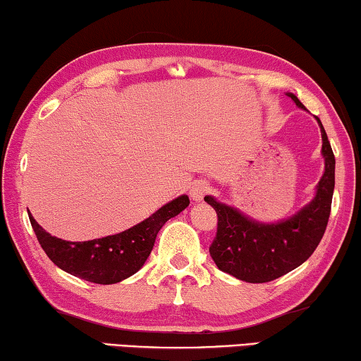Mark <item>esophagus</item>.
Returning a JSON list of instances; mask_svg holds the SVG:
<instances>
[{
    "mask_svg": "<svg viewBox=\"0 0 361 361\" xmlns=\"http://www.w3.org/2000/svg\"><path fill=\"white\" fill-rule=\"evenodd\" d=\"M207 192H209V184L203 179L195 180L190 185V198L195 201V203H201Z\"/></svg>",
    "mask_w": 361,
    "mask_h": 361,
    "instance_id": "1",
    "label": "esophagus"
}]
</instances>
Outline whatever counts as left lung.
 Instances as JSON below:
<instances>
[{
    "instance_id": "8db88e82",
    "label": "left lung",
    "mask_w": 361,
    "mask_h": 361,
    "mask_svg": "<svg viewBox=\"0 0 361 361\" xmlns=\"http://www.w3.org/2000/svg\"><path fill=\"white\" fill-rule=\"evenodd\" d=\"M287 97L306 109L293 93H287ZM315 120L322 133L325 171L315 187L314 198L292 217L271 224L258 222L211 195L204 197L219 217L209 254L220 271L250 283L269 282L298 268L317 249L331 211L336 161L324 125L319 117Z\"/></svg>"
}]
</instances>
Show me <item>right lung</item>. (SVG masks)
Listing matches in <instances>:
<instances>
[{
  "mask_svg": "<svg viewBox=\"0 0 361 361\" xmlns=\"http://www.w3.org/2000/svg\"><path fill=\"white\" fill-rule=\"evenodd\" d=\"M188 204L190 200L187 195H180L128 230L84 243H69L49 235L33 217L30 222L41 247L60 269L88 282L109 286L144 267L161 226Z\"/></svg>",
  "mask_w": 361,
  "mask_h": 361,
  "instance_id": "add662e5",
  "label": "right lung"
}]
</instances>
